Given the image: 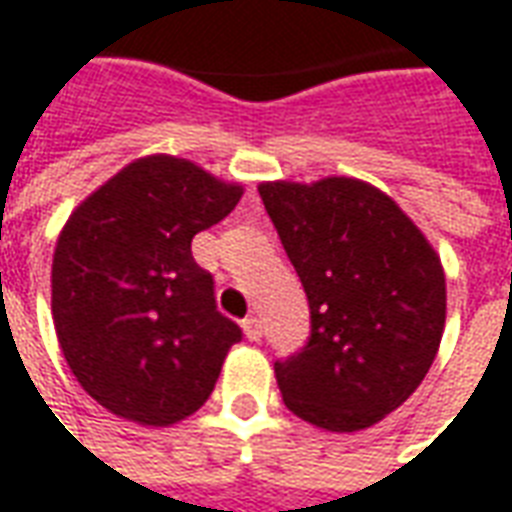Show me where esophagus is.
Listing matches in <instances>:
<instances>
[{
    "instance_id": "1",
    "label": "esophagus",
    "mask_w": 512,
    "mask_h": 512,
    "mask_svg": "<svg viewBox=\"0 0 512 512\" xmlns=\"http://www.w3.org/2000/svg\"><path fill=\"white\" fill-rule=\"evenodd\" d=\"M242 331H245V336H248L250 342H259V339H262V322L256 320V317H245V320H242Z\"/></svg>"
}]
</instances>
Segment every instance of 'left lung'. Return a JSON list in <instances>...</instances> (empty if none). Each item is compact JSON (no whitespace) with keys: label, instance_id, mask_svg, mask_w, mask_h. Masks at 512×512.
<instances>
[{"label":"left lung","instance_id":"1","mask_svg":"<svg viewBox=\"0 0 512 512\" xmlns=\"http://www.w3.org/2000/svg\"><path fill=\"white\" fill-rule=\"evenodd\" d=\"M308 297L311 333L275 361L286 408L333 433L380 422L419 389L447 320L436 250L386 192L358 179L259 187Z\"/></svg>","mask_w":512,"mask_h":512}]
</instances>
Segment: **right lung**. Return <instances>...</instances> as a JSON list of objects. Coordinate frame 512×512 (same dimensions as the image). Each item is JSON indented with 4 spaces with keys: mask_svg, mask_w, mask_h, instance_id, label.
Listing matches in <instances>:
<instances>
[{
    "mask_svg": "<svg viewBox=\"0 0 512 512\" xmlns=\"http://www.w3.org/2000/svg\"><path fill=\"white\" fill-rule=\"evenodd\" d=\"M239 198L237 184L159 154L68 217L52 262L54 328L79 386L115 416L168 427L209 400L242 331L217 311L192 237Z\"/></svg>",
    "mask_w": 512,
    "mask_h": 512,
    "instance_id": "obj_1",
    "label": "right lung"
}]
</instances>
